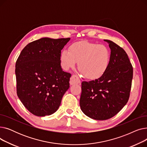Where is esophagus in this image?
Segmentation results:
<instances>
[{"instance_id": "obj_1", "label": "esophagus", "mask_w": 147, "mask_h": 147, "mask_svg": "<svg viewBox=\"0 0 147 147\" xmlns=\"http://www.w3.org/2000/svg\"><path fill=\"white\" fill-rule=\"evenodd\" d=\"M80 82H81L80 80L79 79L78 76L74 75V74L71 76V78H70V81H69V83H70V84H71V85H73V84H74L80 83Z\"/></svg>"}]
</instances>
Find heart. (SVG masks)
Listing matches in <instances>:
<instances>
[{"instance_id": "obj_1", "label": "heart", "mask_w": 147, "mask_h": 147, "mask_svg": "<svg viewBox=\"0 0 147 147\" xmlns=\"http://www.w3.org/2000/svg\"><path fill=\"white\" fill-rule=\"evenodd\" d=\"M61 63L65 69L73 68L78 62L80 73L90 79L101 77L109 67L110 52L107 46L87 41L71 44L61 53Z\"/></svg>"}]
</instances>
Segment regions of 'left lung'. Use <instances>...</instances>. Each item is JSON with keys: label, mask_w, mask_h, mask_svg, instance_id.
<instances>
[{"label": "left lung", "mask_w": 147, "mask_h": 147, "mask_svg": "<svg viewBox=\"0 0 147 147\" xmlns=\"http://www.w3.org/2000/svg\"><path fill=\"white\" fill-rule=\"evenodd\" d=\"M109 67L98 79L82 83L80 105L87 116L98 120L109 119L127 102L132 87L133 67L126 52L109 40Z\"/></svg>", "instance_id": "obj_1"}]
</instances>
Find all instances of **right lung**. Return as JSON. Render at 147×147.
<instances>
[{
    "label": "right lung",
    "mask_w": 147,
    "mask_h": 147,
    "mask_svg": "<svg viewBox=\"0 0 147 147\" xmlns=\"http://www.w3.org/2000/svg\"><path fill=\"white\" fill-rule=\"evenodd\" d=\"M70 38L44 37L29 43L15 64L17 94L26 109L43 117L57 111L71 74L61 67V50Z\"/></svg>",
    "instance_id": "obj_1"
}]
</instances>
